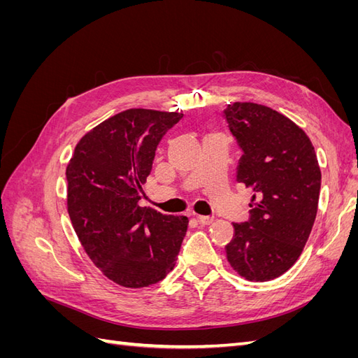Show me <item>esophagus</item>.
<instances>
[{
	"instance_id": "34e87169",
	"label": "esophagus",
	"mask_w": 358,
	"mask_h": 358,
	"mask_svg": "<svg viewBox=\"0 0 358 358\" xmlns=\"http://www.w3.org/2000/svg\"><path fill=\"white\" fill-rule=\"evenodd\" d=\"M197 221L201 224V225H210L213 222V216H199Z\"/></svg>"
}]
</instances>
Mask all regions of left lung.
<instances>
[{"mask_svg": "<svg viewBox=\"0 0 358 358\" xmlns=\"http://www.w3.org/2000/svg\"><path fill=\"white\" fill-rule=\"evenodd\" d=\"M242 150L236 180L254 191L245 222H233L227 259L248 280L266 282L297 262L317 216L321 171L309 137L270 107L233 103L224 109Z\"/></svg>", "mask_w": 358, "mask_h": 358, "instance_id": "8db88e82", "label": "left lung"}]
</instances>
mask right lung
<instances>
[{
  "label": "right lung",
  "instance_id": "right-lung-1",
  "mask_svg": "<svg viewBox=\"0 0 358 358\" xmlns=\"http://www.w3.org/2000/svg\"><path fill=\"white\" fill-rule=\"evenodd\" d=\"M182 113L129 109L83 136L67 167L73 229L92 263L113 282L143 288L175 267L187 216L142 208L161 138Z\"/></svg>",
  "mask_w": 358,
  "mask_h": 358
}]
</instances>
